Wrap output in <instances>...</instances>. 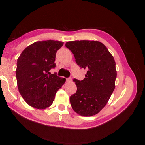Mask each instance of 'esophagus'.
I'll return each instance as SVG.
<instances>
[{"instance_id": "esophagus-1", "label": "esophagus", "mask_w": 145, "mask_h": 145, "mask_svg": "<svg viewBox=\"0 0 145 145\" xmlns=\"http://www.w3.org/2000/svg\"><path fill=\"white\" fill-rule=\"evenodd\" d=\"M71 81H72V78H67V82H71Z\"/></svg>"}]
</instances>
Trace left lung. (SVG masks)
Masks as SVG:
<instances>
[{"instance_id":"8db88e82","label":"left lung","mask_w":145,"mask_h":145,"mask_svg":"<svg viewBox=\"0 0 145 145\" xmlns=\"http://www.w3.org/2000/svg\"><path fill=\"white\" fill-rule=\"evenodd\" d=\"M65 46L74 54L76 64L87 70L84 80H73L77 90L70 97L71 106L80 116H94L107 104L116 87L114 57L98 41H69Z\"/></svg>"}]
</instances>
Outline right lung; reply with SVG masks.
Returning <instances> with one entry per match:
<instances>
[{"label":"right lung","instance_id":"right-lung-1","mask_svg":"<svg viewBox=\"0 0 145 145\" xmlns=\"http://www.w3.org/2000/svg\"><path fill=\"white\" fill-rule=\"evenodd\" d=\"M63 43L53 40L36 41L27 46L18 59V88L29 106L39 110L49 108L65 84L66 79L49 72L55 68V55Z\"/></svg>","mask_w":145,"mask_h":145}]
</instances>
